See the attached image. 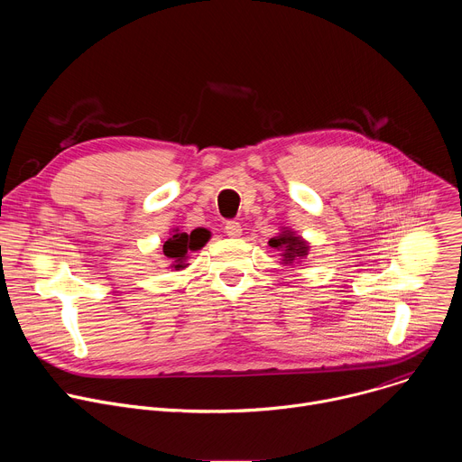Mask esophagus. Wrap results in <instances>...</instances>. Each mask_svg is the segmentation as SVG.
<instances>
[{"instance_id":"esophagus-1","label":"esophagus","mask_w":462,"mask_h":462,"mask_svg":"<svg viewBox=\"0 0 462 462\" xmlns=\"http://www.w3.org/2000/svg\"><path fill=\"white\" fill-rule=\"evenodd\" d=\"M225 232H226V236H230V237H239V236L243 234V228H241V225H239L237 221H228V223L225 225Z\"/></svg>"}]
</instances>
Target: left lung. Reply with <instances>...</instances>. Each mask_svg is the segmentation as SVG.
Masks as SVG:
<instances>
[{"label": "left lung", "instance_id": "8db88e82", "mask_svg": "<svg viewBox=\"0 0 462 462\" xmlns=\"http://www.w3.org/2000/svg\"><path fill=\"white\" fill-rule=\"evenodd\" d=\"M269 245L276 248L282 255L283 265H294V263H301L309 255V241L303 239L300 234H296L289 226H280V232L271 237Z\"/></svg>", "mask_w": 462, "mask_h": 462}]
</instances>
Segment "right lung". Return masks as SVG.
Masks as SVG:
<instances>
[{
	"label": "right lung",
	"mask_w": 462,
	"mask_h": 462,
	"mask_svg": "<svg viewBox=\"0 0 462 462\" xmlns=\"http://www.w3.org/2000/svg\"><path fill=\"white\" fill-rule=\"evenodd\" d=\"M212 234L207 228H195L189 234L180 230V228H171L170 237L162 245L164 255L170 259V267L171 271H182L188 267L186 259L189 257V252L201 250L208 241Z\"/></svg>",
	"instance_id": "obj_1"
}]
</instances>
